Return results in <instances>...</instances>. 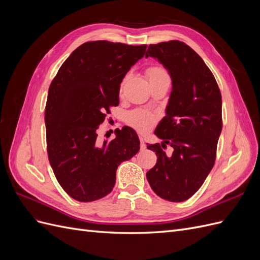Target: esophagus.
Wrapping results in <instances>:
<instances>
[{
  "label": "esophagus",
  "instance_id": "esophagus-1",
  "mask_svg": "<svg viewBox=\"0 0 260 260\" xmlns=\"http://www.w3.org/2000/svg\"><path fill=\"white\" fill-rule=\"evenodd\" d=\"M140 146H141V149H145L146 148V144H145L144 139L142 137H140Z\"/></svg>",
  "mask_w": 260,
  "mask_h": 260
}]
</instances>
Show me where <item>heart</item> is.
I'll return each mask as SVG.
<instances>
[{
    "label": "heart",
    "mask_w": 260,
    "mask_h": 260,
    "mask_svg": "<svg viewBox=\"0 0 260 260\" xmlns=\"http://www.w3.org/2000/svg\"><path fill=\"white\" fill-rule=\"evenodd\" d=\"M146 75L149 82L155 81H169L170 76L166 69L161 66H152L147 68ZM127 80L125 78L124 81ZM123 81V83H124ZM122 83V85H123ZM155 121V116L151 112L143 111V109H138V111L131 112L127 117V122L140 131H145L152 127V124Z\"/></svg>",
    "instance_id": "b5f03b06"
}]
</instances>
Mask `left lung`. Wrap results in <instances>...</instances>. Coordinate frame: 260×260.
I'll return each instance as SVG.
<instances>
[{
	"instance_id": "8db88e82",
	"label": "left lung",
	"mask_w": 260,
	"mask_h": 260,
	"mask_svg": "<svg viewBox=\"0 0 260 260\" xmlns=\"http://www.w3.org/2000/svg\"><path fill=\"white\" fill-rule=\"evenodd\" d=\"M148 56L168 70L172 90L166 116L155 129L162 142L147 144L157 162L146 178L159 198L183 202L198 192L214 167L222 129L221 93L210 69L185 43L151 44ZM167 145L174 148L171 155L163 151Z\"/></svg>"
}]
</instances>
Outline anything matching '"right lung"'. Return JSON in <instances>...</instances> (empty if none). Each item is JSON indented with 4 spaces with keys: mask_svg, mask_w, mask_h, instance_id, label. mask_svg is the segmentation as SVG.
I'll return each mask as SVG.
<instances>
[{
    "mask_svg": "<svg viewBox=\"0 0 260 260\" xmlns=\"http://www.w3.org/2000/svg\"><path fill=\"white\" fill-rule=\"evenodd\" d=\"M146 48L85 42L70 54L50 85L45 105L49 160L60 186L76 201L93 202L111 193L118 166L139 152L132 128L116 129V138L103 143L96 130L109 108L119 104L123 77Z\"/></svg>",
    "mask_w": 260,
    "mask_h": 260,
    "instance_id": "add662e5",
    "label": "right lung"
}]
</instances>
